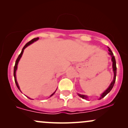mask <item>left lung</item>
Returning <instances> with one entry per match:
<instances>
[{
	"label": "left lung",
	"mask_w": 128,
	"mask_h": 128,
	"mask_svg": "<svg viewBox=\"0 0 128 128\" xmlns=\"http://www.w3.org/2000/svg\"><path fill=\"white\" fill-rule=\"evenodd\" d=\"M108 48V51H109V53L108 54H110V55L111 56V57H112V58H111V60H112V68H113V72H114V79H113V80L112 81V82L111 83V84L110 85L109 87L107 88L106 90L103 93L101 94L100 97L99 98V100L102 99V98H104V97H105L107 94L108 93V92H110V91L111 90L113 86H114V83H115L116 82V73H117V67H116V60H115V57H114V55H113V53L112 51H111V50L110 49V48ZM78 94V96L79 97H80V98H82V99H86L87 100L88 99V98L87 96H86V95H83V94Z\"/></svg>",
	"instance_id": "obj_1"
}]
</instances>
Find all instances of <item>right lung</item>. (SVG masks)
<instances>
[{
    "instance_id": "1",
    "label": "right lung",
    "mask_w": 128,
    "mask_h": 128,
    "mask_svg": "<svg viewBox=\"0 0 128 128\" xmlns=\"http://www.w3.org/2000/svg\"><path fill=\"white\" fill-rule=\"evenodd\" d=\"M38 39H39V38H38V37H37V38H35L32 39V40H30V42H27V43H26V44L24 45V46L23 47V49H22L21 53H20V55H18V58H17V60H16V64H15V66H14V80H15V82H16V86H17V88H18V90H19L20 91V92H21V90H20V87H19L18 83H17V79H16V70H17V65H18V62H19V61H20V58H21L22 56V55H23V51H24V49H25V48H26V47H28V46H29L30 44H31L32 43H33L34 42H36V41L38 40ZM55 92H56V91H55ZM55 92H54V93H53V94H52L50 95V97H51L52 96H53V95L54 94V93H55ZM29 98V99H30V98Z\"/></svg>"
}]
</instances>
